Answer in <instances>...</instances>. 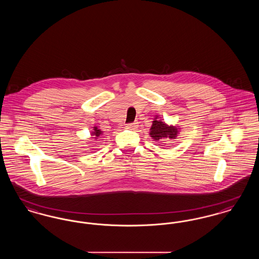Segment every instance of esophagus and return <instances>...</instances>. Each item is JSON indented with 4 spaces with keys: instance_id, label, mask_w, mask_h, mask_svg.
Returning <instances> with one entry per match:
<instances>
[{
    "instance_id": "34e87169",
    "label": "esophagus",
    "mask_w": 259,
    "mask_h": 259,
    "mask_svg": "<svg viewBox=\"0 0 259 259\" xmlns=\"http://www.w3.org/2000/svg\"><path fill=\"white\" fill-rule=\"evenodd\" d=\"M138 127V122H134V123L127 124L126 125V128L128 129H135Z\"/></svg>"
}]
</instances>
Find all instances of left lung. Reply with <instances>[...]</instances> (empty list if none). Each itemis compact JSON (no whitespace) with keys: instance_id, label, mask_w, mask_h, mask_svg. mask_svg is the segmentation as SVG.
Listing matches in <instances>:
<instances>
[{"instance_id":"obj_1","label":"left lung","mask_w":259,"mask_h":259,"mask_svg":"<svg viewBox=\"0 0 259 259\" xmlns=\"http://www.w3.org/2000/svg\"><path fill=\"white\" fill-rule=\"evenodd\" d=\"M181 127L178 125H169L163 121L159 115H155L152 121V125L149 129V136L154 141H159L162 139L176 140L180 135Z\"/></svg>"}]
</instances>
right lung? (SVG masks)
I'll use <instances>...</instances> for the list:
<instances>
[{
	"instance_id": "1",
	"label": "right lung",
	"mask_w": 259,
	"mask_h": 259,
	"mask_svg": "<svg viewBox=\"0 0 259 259\" xmlns=\"http://www.w3.org/2000/svg\"><path fill=\"white\" fill-rule=\"evenodd\" d=\"M91 138H93V139H95V141L99 139V138H101L102 136L104 135V131H102L101 129H99L97 126H94L93 127V130L91 131Z\"/></svg>"
}]
</instances>
